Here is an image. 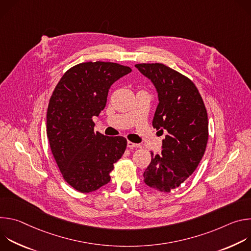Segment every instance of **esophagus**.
<instances>
[{
    "mask_svg": "<svg viewBox=\"0 0 251 251\" xmlns=\"http://www.w3.org/2000/svg\"><path fill=\"white\" fill-rule=\"evenodd\" d=\"M127 147L128 148H132V149H138V148H141V145L135 144V143H133L131 141H128L127 142Z\"/></svg>",
    "mask_w": 251,
    "mask_h": 251,
    "instance_id": "obj_1",
    "label": "esophagus"
}]
</instances>
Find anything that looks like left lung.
<instances>
[{
  "mask_svg": "<svg viewBox=\"0 0 251 251\" xmlns=\"http://www.w3.org/2000/svg\"><path fill=\"white\" fill-rule=\"evenodd\" d=\"M140 73L154 84L159 104L153 127L167 131L162 152H151L144 182L164 193L180 187L199 166L208 139L207 113L194 82L163 63H139Z\"/></svg>",
  "mask_w": 251,
  "mask_h": 251,
  "instance_id": "8db88e82",
  "label": "left lung"
}]
</instances>
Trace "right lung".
<instances>
[{"mask_svg": "<svg viewBox=\"0 0 251 251\" xmlns=\"http://www.w3.org/2000/svg\"><path fill=\"white\" fill-rule=\"evenodd\" d=\"M132 69L114 62L89 61L69 68L55 86L47 114V134L65 182L90 193L110 182L124 154V137L94 132L92 118L104 109L111 85Z\"/></svg>", "mask_w": 251, "mask_h": 251, "instance_id": "add662e5", "label": "right lung"}]
</instances>
